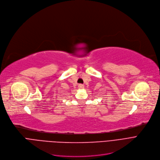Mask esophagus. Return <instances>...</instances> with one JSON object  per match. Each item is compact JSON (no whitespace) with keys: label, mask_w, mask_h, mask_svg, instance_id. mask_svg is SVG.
<instances>
[{"label":"esophagus","mask_w":160,"mask_h":160,"mask_svg":"<svg viewBox=\"0 0 160 160\" xmlns=\"http://www.w3.org/2000/svg\"><path fill=\"white\" fill-rule=\"evenodd\" d=\"M78 88H79V89H82V88H84V85H81V84H79V85H78Z\"/></svg>","instance_id":"34e87169"}]
</instances>
